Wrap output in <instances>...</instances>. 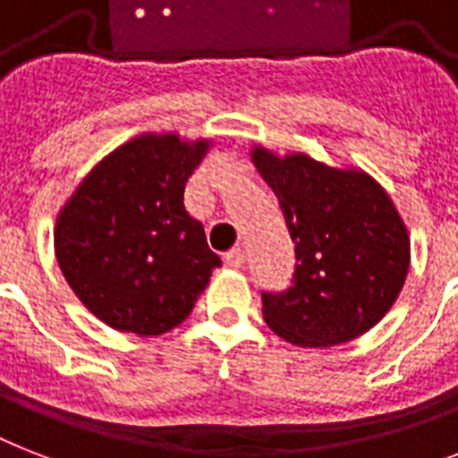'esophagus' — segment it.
<instances>
[{
    "label": "esophagus",
    "mask_w": 458,
    "mask_h": 458,
    "mask_svg": "<svg viewBox=\"0 0 458 458\" xmlns=\"http://www.w3.org/2000/svg\"><path fill=\"white\" fill-rule=\"evenodd\" d=\"M223 261H225V266H230V268H240V266H244L247 257H244V250L235 247V250H230L223 254Z\"/></svg>",
    "instance_id": "esophagus-1"
}]
</instances>
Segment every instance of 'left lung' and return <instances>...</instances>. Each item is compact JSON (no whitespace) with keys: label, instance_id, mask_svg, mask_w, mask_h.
I'll use <instances>...</instances> for the list:
<instances>
[{"label":"left lung","instance_id":"1","mask_svg":"<svg viewBox=\"0 0 458 458\" xmlns=\"http://www.w3.org/2000/svg\"><path fill=\"white\" fill-rule=\"evenodd\" d=\"M251 161L271 185L294 244L293 285L261 293L273 333L297 347H333L376 326L404 287L409 233L383 187L306 154L264 147Z\"/></svg>","mask_w":458,"mask_h":458}]
</instances>
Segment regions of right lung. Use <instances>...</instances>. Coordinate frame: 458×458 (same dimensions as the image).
I'll list each match as a JSON object with an SVG mask.
<instances>
[{
    "label": "right lung",
    "mask_w": 458,
    "mask_h": 458,
    "mask_svg": "<svg viewBox=\"0 0 458 458\" xmlns=\"http://www.w3.org/2000/svg\"><path fill=\"white\" fill-rule=\"evenodd\" d=\"M207 140L142 135L102 158L56 218L54 250L78 300L106 326L152 337L180 326L221 259L185 211Z\"/></svg>",
    "instance_id": "1"
}]
</instances>
